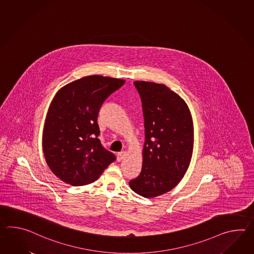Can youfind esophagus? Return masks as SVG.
Masks as SVG:
<instances>
[{
	"label": "esophagus",
	"instance_id": "obj_1",
	"mask_svg": "<svg viewBox=\"0 0 254 254\" xmlns=\"http://www.w3.org/2000/svg\"><path fill=\"white\" fill-rule=\"evenodd\" d=\"M125 156H126V152L125 151H122V152H119L118 154V161H121L123 158H125Z\"/></svg>",
	"mask_w": 254,
	"mask_h": 254
}]
</instances>
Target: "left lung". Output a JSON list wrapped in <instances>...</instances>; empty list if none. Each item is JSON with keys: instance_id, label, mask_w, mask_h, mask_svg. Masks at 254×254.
<instances>
[{"instance_id": "obj_1", "label": "left lung", "mask_w": 254, "mask_h": 254, "mask_svg": "<svg viewBox=\"0 0 254 254\" xmlns=\"http://www.w3.org/2000/svg\"><path fill=\"white\" fill-rule=\"evenodd\" d=\"M142 101L145 143L140 175L130 181L133 191L155 197L175 188L191 160L194 127L186 102L163 84L135 81Z\"/></svg>"}]
</instances>
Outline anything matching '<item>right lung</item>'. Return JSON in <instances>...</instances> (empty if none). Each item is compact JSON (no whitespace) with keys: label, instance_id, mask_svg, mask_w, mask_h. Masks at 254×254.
<instances>
[{"label":"right lung","instance_id":"1","mask_svg":"<svg viewBox=\"0 0 254 254\" xmlns=\"http://www.w3.org/2000/svg\"><path fill=\"white\" fill-rule=\"evenodd\" d=\"M123 79L88 75L60 88L53 98L43 130V151L52 172L72 186L90 184L115 161L97 137V116Z\"/></svg>","mask_w":254,"mask_h":254}]
</instances>
